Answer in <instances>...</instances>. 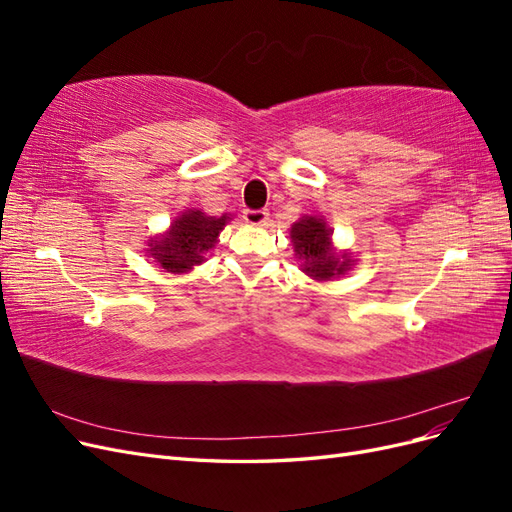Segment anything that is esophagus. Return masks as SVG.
I'll list each match as a JSON object with an SVG mask.
<instances>
[{"mask_svg":"<svg viewBox=\"0 0 512 512\" xmlns=\"http://www.w3.org/2000/svg\"><path fill=\"white\" fill-rule=\"evenodd\" d=\"M243 220L252 226H262L269 220V211L267 209H245Z\"/></svg>","mask_w":512,"mask_h":512,"instance_id":"obj_1","label":"esophagus"}]
</instances>
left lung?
<instances>
[{"label":"left lung","instance_id":"obj_1","mask_svg":"<svg viewBox=\"0 0 512 512\" xmlns=\"http://www.w3.org/2000/svg\"><path fill=\"white\" fill-rule=\"evenodd\" d=\"M290 237L294 252L303 260V271L316 280H329L339 277L346 269V258L337 256L331 247V230L318 218H303L292 226Z\"/></svg>","mask_w":512,"mask_h":512}]
</instances>
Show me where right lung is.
Returning <instances> with one entry per match:
<instances>
[{
	"instance_id": "obj_1",
	"label": "right lung",
	"mask_w": 512,
	"mask_h": 512,
	"mask_svg": "<svg viewBox=\"0 0 512 512\" xmlns=\"http://www.w3.org/2000/svg\"><path fill=\"white\" fill-rule=\"evenodd\" d=\"M226 215L211 218L203 211H185L175 220L170 232L151 243V256L160 262V267L170 273H183L203 262L220 237V230L226 226Z\"/></svg>"
}]
</instances>
